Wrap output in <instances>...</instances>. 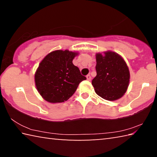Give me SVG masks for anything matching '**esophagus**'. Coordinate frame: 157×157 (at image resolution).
<instances>
[{
	"label": "esophagus",
	"mask_w": 157,
	"mask_h": 157,
	"mask_svg": "<svg viewBox=\"0 0 157 157\" xmlns=\"http://www.w3.org/2000/svg\"><path fill=\"white\" fill-rule=\"evenodd\" d=\"M86 79H87V80H91V75H86Z\"/></svg>",
	"instance_id": "obj_1"
}]
</instances>
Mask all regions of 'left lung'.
Wrapping results in <instances>:
<instances>
[{"instance_id":"left-lung-1","label":"left lung","mask_w":157,"mask_h":157,"mask_svg":"<svg viewBox=\"0 0 157 157\" xmlns=\"http://www.w3.org/2000/svg\"><path fill=\"white\" fill-rule=\"evenodd\" d=\"M97 75L92 80L96 94L103 99L113 101L125 94L129 83V68L123 58L112 51L97 53Z\"/></svg>"}]
</instances>
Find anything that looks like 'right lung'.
<instances>
[{"label":"right lung","instance_id":"obj_1","mask_svg":"<svg viewBox=\"0 0 157 157\" xmlns=\"http://www.w3.org/2000/svg\"><path fill=\"white\" fill-rule=\"evenodd\" d=\"M78 52L57 50L50 52L39 63L34 75L36 89L45 100L63 102L75 92L79 84L86 79L73 63Z\"/></svg>","mask_w":157,"mask_h":157}]
</instances>
